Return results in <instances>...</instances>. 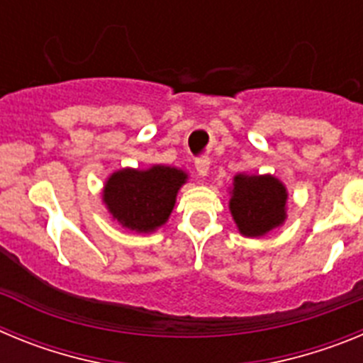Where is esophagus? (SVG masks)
Returning <instances> with one entry per match:
<instances>
[{
	"label": "esophagus",
	"instance_id": "1",
	"mask_svg": "<svg viewBox=\"0 0 363 363\" xmlns=\"http://www.w3.org/2000/svg\"><path fill=\"white\" fill-rule=\"evenodd\" d=\"M209 165H211V160L209 156H200V158H196V171L200 176H207V172H209Z\"/></svg>",
	"mask_w": 363,
	"mask_h": 363
}]
</instances>
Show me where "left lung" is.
Masks as SVG:
<instances>
[{"label":"left lung","instance_id":"left-lung-1","mask_svg":"<svg viewBox=\"0 0 363 363\" xmlns=\"http://www.w3.org/2000/svg\"><path fill=\"white\" fill-rule=\"evenodd\" d=\"M287 192L272 176L234 178L230 213L243 236H264L284 223Z\"/></svg>","mask_w":363,"mask_h":363}]
</instances>
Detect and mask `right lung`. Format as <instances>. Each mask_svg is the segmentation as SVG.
Listing matches in <instances>:
<instances>
[{
	"instance_id": "right-lung-1",
	"label": "right lung",
	"mask_w": 363,
	"mask_h": 363,
	"mask_svg": "<svg viewBox=\"0 0 363 363\" xmlns=\"http://www.w3.org/2000/svg\"><path fill=\"white\" fill-rule=\"evenodd\" d=\"M187 174L174 167L154 165L149 171L114 172L104 191V201L121 225L150 233L163 225L172 213L178 189Z\"/></svg>"
}]
</instances>
